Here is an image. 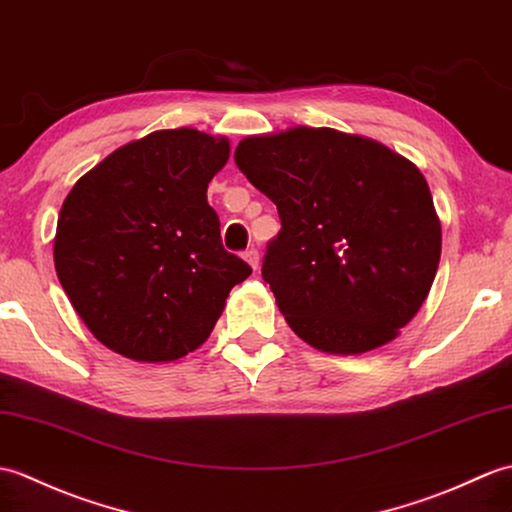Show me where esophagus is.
Returning <instances> with one entry per match:
<instances>
[{
    "label": "esophagus",
    "mask_w": 512,
    "mask_h": 512,
    "mask_svg": "<svg viewBox=\"0 0 512 512\" xmlns=\"http://www.w3.org/2000/svg\"><path fill=\"white\" fill-rule=\"evenodd\" d=\"M244 261L248 266H251L253 270H257V266H259V253H257V248H248V251L244 253Z\"/></svg>",
    "instance_id": "esophagus-1"
}]
</instances>
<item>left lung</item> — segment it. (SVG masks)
I'll use <instances>...</instances> for the list:
<instances>
[{
  "instance_id": "1",
  "label": "left lung",
  "mask_w": 512,
  "mask_h": 512,
  "mask_svg": "<svg viewBox=\"0 0 512 512\" xmlns=\"http://www.w3.org/2000/svg\"><path fill=\"white\" fill-rule=\"evenodd\" d=\"M233 159L277 205L261 275L294 334L334 355L395 340L441 261V220L417 165L327 126L244 137Z\"/></svg>"
}]
</instances>
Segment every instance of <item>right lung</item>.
<instances>
[{
	"mask_svg": "<svg viewBox=\"0 0 512 512\" xmlns=\"http://www.w3.org/2000/svg\"><path fill=\"white\" fill-rule=\"evenodd\" d=\"M227 137L168 128L113 150L67 194L58 281L91 334L135 362H174L216 327L251 266L224 251L207 185Z\"/></svg>",
	"mask_w": 512,
	"mask_h": 512,
	"instance_id": "add662e5",
	"label": "right lung"
}]
</instances>
